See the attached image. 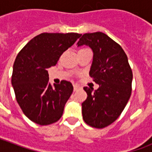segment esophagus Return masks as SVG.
Segmentation results:
<instances>
[{"label": "esophagus", "mask_w": 152, "mask_h": 152, "mask_svg": "<svg viewBox=\"0 0 152 152\" xmlns=\"http://www.w3.org/2000/svg\"><path fill=\"white\" fill-rule=\"evenodd\" d=\"M73 87H74V91H77L78 89H80L81 87L79 86V85H77V84H74L73 85Z\"/></svg>", "instance_id": "obj_1"}]
</instances>
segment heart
I'll return each mask as SVG.
<instances>
[{
  "label": "heart",
  "mask_w": 152,
  "mask_h": 152,
  "mask_svg": "<svg viewBox=\"0 0 152 152\" xmlns=\"http://www.w3.org/2000/svg\"><path fill=\"white\" fill-rule=\"evenodd\" d=\"M82 50H84V49H82Z\"/></svg>",
  "instance_id": "heart-1"
}]
</instances>
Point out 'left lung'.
Segmentation results:
<instances>
[{"instance_id": "1", "label": "left lung", "mask_w": 152, "mask_h": 152, "mask_svg": "<svg viewBox=\"0 0 152 152\" xmlns=\"http://www.w3.org/2000/svg\"><path fill=\"white\" fill-rule=\"evenodd\" d=\"M77 45L92 49L89 76L99 85L97 90L84 87L88 97L82 103L83 120L91 127L102 129L117 120L130 98L132 69L124 50L105 33H86Z\"/></svg>"}]
</instances>
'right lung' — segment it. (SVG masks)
<instances>
[{
  "instance_id": "obj_1",
  "label": "right lung",
  "mask_w": 152,
  "mask_h": 152,
  "mask_svg": "<svg viewBox=\"0 0 152 152\" xmlns=\"http://www.w3.org/2000/svg\"><path fill=\"white\" fill-rule=\"evenodd\" d=\"M80 36L44 32L31 39L16 57L11 77L15 98L25 115L36 124L49 125L62 117L72 84L62 80L52 87L47 69L55 66Z\"/></svg>"
}]
</instances>
